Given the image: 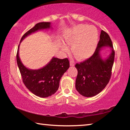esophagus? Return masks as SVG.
I'll use <instances>...</instances> for the list:
<instances>
[{
	"label": "esophagus",
	"mask_w": 130,
	"mask_h": 130,
	"mask_svg": "<svg viewBox=\"0 0 130 130\" xmlns=\"http://www.w3.org/2000/svg\"><path fill=\"white\" fill-rule=\"evenodd\" d=\"M70 65L71 66V67H73V66L74 65V63L73 61H70Z\"/></svg>",
	"instance_id": "esophagus-1"
}]
</instances>
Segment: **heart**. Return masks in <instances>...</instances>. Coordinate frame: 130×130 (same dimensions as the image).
Returning <instances> with one entry per match:
<instances>
[{
  "mask_svg": "<svg viewBox=\"0 0 130 130\" xmlns=\"http://www.w3.org/2000/svg\"><path fill=\"white\" fill-rule=\"evenodd\" d=\"M98 39V31L94 26L79 24L64 37V42L66 45L71 46V51L77 60H84L94 53ZM61 48L65 52L68 50L64 45H61Z\"/></svg>",
  "mask_w": 130,
  "mask_h": 130,
  "instance_id": "heart-1",
  "label": "heart"
}]
</instances>
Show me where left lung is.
I'll return each mask as SVG.
<instances>
[{
    "label": "left lung",
    "instance_id": "1",
    "mask_svg": "<svg viewBox=\"0 0 130 130\" xmlns=\"http://www.w3.org/2000/svg\"><path fill=\"white\" fill-rule=\"evenodd\" d=\"M109 47L111 53L106 59H103L101 50ZM115 51L109 35L101 31L100 40L92 56L87 60L76 63L75 67L78 73L76 80V89L85 97H92L102 92L108 83L111 76Z\"/></svg>",
    "mask_w": 130,
    "mask_h": 130
}]
</instances>
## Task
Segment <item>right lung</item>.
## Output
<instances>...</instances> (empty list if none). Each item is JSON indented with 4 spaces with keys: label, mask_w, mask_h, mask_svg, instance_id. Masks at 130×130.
<instances>
[{
    "label": "right lung",
    "mask_w": 130,
    "mask_h": 130,
    "mask_svg": "<svg viewBox=\"0 0 130 130\" xmlns=\"http://www.w3.org/2000/svg\"><path fill=\"white\" fill-rule=\"evenodd\" d=\"M50 28V22L37 23L34 27L23 35L20 42L26 37L35 32ZM19 45L17 54V64L26 88L35 95L40 98H47L54 94L59 88L61 78L69 68L68 59L53 57L47 65L41 69H30L26 68L21 61L19 56Z\"/></svg>",
    "instance_id": "right-lung-1"
}]
</instances>
